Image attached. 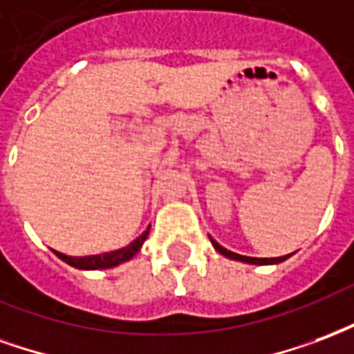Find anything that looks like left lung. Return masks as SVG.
<instances>
[{
    "mask_svg": "<svg viewBox=\"0 0 354 354\" xmlns=\"http://www.w3.org/2000/svg\"><path fill=\"white\" fill-rule=\"evenodd\" d=\"M211 243L215 247L216 251L224 254V257H228L232 260H239V262H247V264H279L283 260H286L290 254H286V257H277V259H252V257H243V254H237V252H232L228 249H224L223 245H218L215 239H211Z\"/></svg>",
    "mask_w": 354,
    "mask_h": 354,
    "instance_id": "left-lung-1",
    "label": "left lung"
}]
</instances>
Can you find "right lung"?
I'll return each instance as SVG.
<instances>
[{"label": "right lung", "mask_w": 354, "mask_h": 354, "mask_svg": "<svg viewBox=\"0 0 354 354\" xmlns=\"http://www.w3.org/2000/svg\"><path fill=\"white\" fill-rule=\"evenodd\" d=\"M151 228V226H149ZM149 236V230H145L141 236L136 239V241H131L128 247H124V249H118V251L113 252H105V254H92V257H68V254H62V252L54 251V254L62 259L64 262H68L69 266H73V268H79V270H105V268H113V266H118L120 262H126V260H130L133 254H138L139 249H141V245Z\"/></svg>", "instance_id": "1"}]
</instances>
